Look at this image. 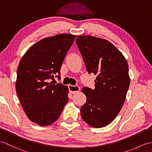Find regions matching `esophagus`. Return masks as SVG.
Listing matches in <instances>:
<instances>
[{
	"label": "esophagus",
	"mask_w": 152,
	"mask_h": 152,
	"mask_svg": "<svg viewBox=\"0 0 152 152\" xmlns=\"http://www.w3.org/2000/svg\"><path fill=\"white\" fill-rule=\"evenodd\" d=\"M69 89L70 92V93H72V94H74V93H76L77 92H78L80 88L78 86H71L69 85Z\"/></svg>",
	"instance_id": "esophagus-1"
}]
</instances>
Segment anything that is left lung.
Returning a JSON list of instances; mask_svg holds the SVG:
<instances>
[{"label": "left lung", "instance_id": "obj_1", "mask_svg": "<svg viewBox=\"0 0 152 152\" xmlns=\"http://www.w3.org/2000/svg\"><path fill=\"white\" fill-rule=\"evenodd\" d=\"M76 43L87 71L96 74L95 89H82L87 100L81 109L83 121L95 128L105 127L119 114L130 78L127 61L110 42L91 36L77 37Z\"/></svg>", "mask_w": 152, "mask_h": 152}]
</instances>
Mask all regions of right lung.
I'll return each instance as SVG.
<instances>
[{"label": "right lung", "instance_id": "add662e5", "mask_svg": "<svg viewBox=\"0 0 152 152\" xmlns=\"http://www.w3.org/2000/svg\"><path fill=\"white\" fill-rule=\"evenodd\" d=\"M75 35L61 34L38 42L27 50L19 64L15 89L25 114L31 121L49 125L59 118L69 101L60 70Z\"/></svg>", "mask_w": 152, "mask_h": 152}]
</instances>
